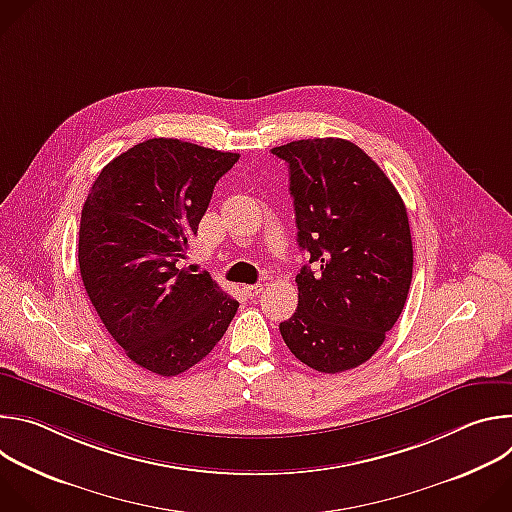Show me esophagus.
Listing matches in <instances>:
<instances>
[{"label":"esophagus","instance_id":"obj_1","mask_svg":"<svg viewBox=\"0 0 512 512\" xmlns=\"http://www.w3.org/2000/svg\"><path fill=\"white\" fill-rule=\"evenodd\" d=\"M243 291H245V296H247V298H251V300H253V298H257V296L261 294V291H263V285H261V283L245 285V287H243Z\"/></svg>","mask_w":512,"mask_h":512}]
</instances>
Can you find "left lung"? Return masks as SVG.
Segmentation results:
<instances>
[{
  "mask_svg": "<svg viewBox=\"0 0 512 512\" xmlns=\"http://www.w3.org/2000/svg\"><path fill=\"white\" fill-rule=\"evenodd\" d=\"M271 154L289 166L298 245L312 263L296 275L298 310L279 332L314 371L354 369L381 348L409 294L407 208L385 172L352 141L300 139Z\"/></svg>",
  "mask_w": 512,
  "mask_h": 512,
  "instance_id": "8db88e82",
  "label": "left lung"
}]
</instances>
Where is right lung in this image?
I'll list each match as a JSON object with an SVG mask.
<instances>
[{
	"label": "right lung",
	"instance_id": "right-lung-1",
	"mask_svg": "<svg viewBox=\"0 0 512 512\" xmlns=\"http://www.w3.org/2000/svg\"><path fill=\"white\" fill-rule=\"evenodd\" d=\"M239 154L154 137L111 160L81 214L79 267L91 304L141 369L176 377L223 338L239 302L178 269L214 184Z\"/></svg>",
	"mask_w": 512,
	"mask_h": 512
}]
</instances>
